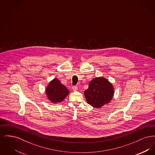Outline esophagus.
<instances>
[{"instance_id":"obj_1","label":"esophagus","mask_w":155,"mask_h":155,"mask_svg":"<svg viewBox=\"0 0 155 155\" xmlns=\"http://www.w3.org/2000/svg\"><path fill=\"white\" fill-rule=\"evenodd\" d=\"M72 89H73L74 91H77V90L78 89V88H77V86H73V87H72Z\"/></svg>"}]
</instances>
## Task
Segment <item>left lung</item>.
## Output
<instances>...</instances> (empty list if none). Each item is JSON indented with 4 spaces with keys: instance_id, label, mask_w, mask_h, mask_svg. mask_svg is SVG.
<instances>
[{
    "instance_id": "1",
    "label": "left lung",
    "mask_w": 155,
    "mask_h": 155,
    "mask_svg": "<svg viewBox=\"0 0 155 155\" xmlns=\"http://www.w3.org/2000/svg\"><path fill=\"white\" fill-rule=\"evenodd\" d=\"M114 94L110 82L103 77H97L89 82L88 88L84 91L87 103L96 108H101L109 103Z\"/></svg>"
}]
</instances>
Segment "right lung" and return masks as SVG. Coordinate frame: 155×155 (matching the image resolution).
<instances>
[{
    "instance_id": "obj_1",
    "label": "right lung",
    "mask_w": 155,
    "mask_h": 155,
    "mask_svg": "<svg viewBox=\"0 0 155 155\" xmlns=\"http://www.w3.org/2000/svg\"><path fill=\"white\" fill-rule=\"evenodd\" d=\"M46 94L52 103H60L68 95L69 91L58 79L54 78L50 82L47 87Z\"/></svg>"
}]
</instances>
